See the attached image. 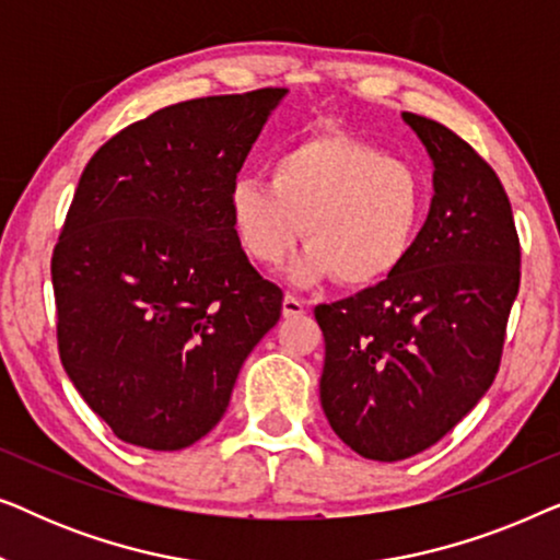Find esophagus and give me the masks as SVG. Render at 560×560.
<instances>
[{
	"label": "esophagus",
	"instance_id": "obj_1",
	"mask_svg": "<svg viewBox=\"0 0 560 560\" xmlns=\"http://www.w3.org/2000/svg\"><path fill=\"white\" fill-rule=\"evenodd\" d=\"M301 313H305L303 301H298V298L290 293L282 298V316H301Z\"/></svg>",
	"mask_w": 560,
	"mask_h": 560
}]
</instances>
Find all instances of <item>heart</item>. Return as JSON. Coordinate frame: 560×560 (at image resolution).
Segmentation results:
<instances>
[{
	"mask_svg": "<svg viewBox=\"0 0 560 560\" xmlns=\"http://www.w3.org/2000/svg\"><path fill=\"white\" fill-rule=\"evenodd\" d=\"M270 183L236 178L229 224L244 255L275 267L298 240V282L334 278L370 288L393 278L425 219V183L410 163L347 135H316L280 150Z\"/></svg>",
	"mask_w": 560,
	"mask_h": 560,
	"instance_id": "heart-1",
	"label": "heart"
}]
</instances>
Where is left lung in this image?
<instances>
[{
    "label": "left lung",
    "instance_id": "1",
    "mask_svg": "<svg viewBox=\"0 0 560 560\" xmlns=\"http://www.w3.org/2000/svg\"><path fill=\"white\" fill-rule=\"evenodd\" d=\"M402 119L435 167L425 224L393 278L316 308L320 408L372 462L431 448L485 397L520 288V240L497 173L448 127Z\"/></svg>",
    "mask_w": 560,
    "mask_h": 560
}]
</instances>
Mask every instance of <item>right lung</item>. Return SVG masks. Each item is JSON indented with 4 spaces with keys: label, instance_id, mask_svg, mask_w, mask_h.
<instances>
[{
    "label": "right lung",
    "instance_id": "1",
    "mask_svg": "<svg viewBox=\"0 0 560 560\" xmlns=\"http://www.w3.org/2000/svg\"><path fill=\"white\" fill-rule=\"evenodd\" d=\"M285 94L165 106L83 167L50 262L58 351L125 443L178 451L203 439L278 324L282 290L236 244L226 198Z\"/></svg>",
    "mask_w": 560,
    "mask_h": 560
}]
</instances>
